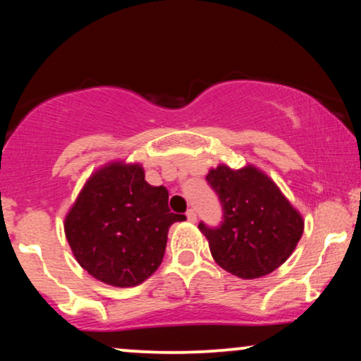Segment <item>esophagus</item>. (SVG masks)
<instances>
[{
	"instance_id": "esophagus-1",
	"label": "esophagus",
	"mask_w": 361,
	"mask_h": 361,
	"mask_svg": "<svg viewBox=\"0 0 361 361\" xmlns=\"http://www.w3.org/2000/svg\"><path fill=\"white\" fill-rule=\"evenodd\" d=\"M185 215H187V220L189 221H192V224H194V221L197 220V214H195V210L194 209H189L185 212Z\"/></svg>"
}]
</instances>
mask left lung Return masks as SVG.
<instances>
[{
    "label": "left lung",
    "instance_id": "8db88e82",
    "mask_svg": "<svg viewBox=\"0 0 361 361\" xmlns=\"http://www.w3.org/2000/svg\"><path fill=\"white\" fill-rule=\"evenodd\" d=\"M207 182L224 210L219 226L199 228L210 253L228 273L255 279L273 273L293 255L304 231V220L279 187L253 166L210 169Z\"/></svg>",
    "mask_w": 361,
    "mask_h": 361
}]
</instances>
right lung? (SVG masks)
Masks as SVG:
<instances>
[{
  "instance_id": "1",
  "label": "right lung",
  "mask_w": 361,
  "mask_h": 361,
  "mask_svg": "<svg viewBox=\"0 0 361 361\" xmlns=\"http://www.w3.org/2000/svg\"><path fill=\"white\" fill-rule=\"evenodd\" d=\"M166 187L145 180L140 164L110 162L93 172L66 216V236L78 264L116 288L141 284L164 258L172 214Z\"/></svg>"
}]
</instances>
